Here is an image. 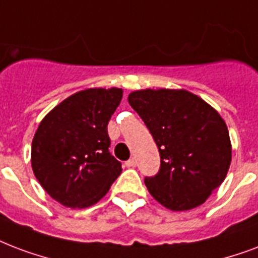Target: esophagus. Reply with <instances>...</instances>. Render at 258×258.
Wrapping results in <instances>:
<instances>
[{
	"label": "esophagus",
	"instance_id": "34e87169",
	"mask_svg": "<svg viewBox=\"0 0 258 258\" xmlns=\"http://www.w3.org/2000/svg\"><path fill=\"white\" fill-rule=\"evenodd\" d=\"M124 165L127 166V168H135V166H137V161L134 160V158H131V160L125 161Z\"/></svg>",
	"mask_w": 258,
	"mask_h": 258
}]
</instances>
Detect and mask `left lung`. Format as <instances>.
Returning <instances> with one entry per match:
<instances>
[{
    "instance_id": "left-lung-1",
    "label": "left lung",
    "mask_w": 258,
    "mask_h": 258,
    "mask_svg": "<svg viewBox=\"0 0 258 258\" xmlns=\"http://www.w3.org/2000/svg\"><path fill=\"white\" fill-rule=\"evenodd\" d=\"M128 103L160 151V170L145 178L151 196L173 211L203 204L231 162L229 130L221 115L186 90H137Z\"/></svg>"
}]
</instances>
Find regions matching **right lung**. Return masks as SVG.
Masks as SVG:
<instances>
[{
	"instance_id": "right-lung-1",
	"label": "right lung",
	"mask_w": 258,
	"mask_h": 258,
	"mask_svg": "<svg viewBox=\"0 0 258 258\" xmlns=\"http://www.w3.org/2000/svg\"><path fill=\"white\" fill-rule=\"evenodd\" d=\"M121 97L117 88L82 90L40 121L32 141L33 173L66 207L97 203L121 173V164L109 153L107 128Z\"/></svg>"
}]
</instances>
